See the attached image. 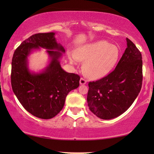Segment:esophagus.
<instances>
[{
    "label": "esophagus",
    "mask_w": 154,
    "mask_h": 154,
    "mask_svg": "<svg viewBox=\"0 0 154 154\" xmlns=\"http://www.w3.org/2000/svg\"><path fill=\"white\" fill-rule=\"evenodd\" d=\"M87 83V81L85 79H83V78H81V79H80V84L81 85H85Z\"/></svg>",
    "instance_id": "34e87169"
}]
</instances>
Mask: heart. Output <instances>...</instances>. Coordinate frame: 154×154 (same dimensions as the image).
Masks as SVG:
<instances>
[{
	"instance_id": "obj_1",
	"label": "heart",
	"mask_w": 154,
	"mask_h": 154,
	"mask_svg": "<svg viewBox=\"0 0 154 154\" xmlns=\"http://www.w3.org/2000/svg\"><path fill=\"white\" fill-rule=\"evenodd\" d=\"M119 56L116 46L104 41L84 45L75 51V57L78 60L85 61L83 71L87 76L92 79H100L108 74L115 66ZM75 57H70L73 64L75 63Z\"/></svg>"
}]
</instances>
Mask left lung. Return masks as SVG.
<instances>
[{
  "instance_id": "obj_1",
  "label": "left lung",
  "mask_w": 154,
  "mask_h": 154,
  "mask_svg": "<svg viewBox=\"0 0 154 154\" xmlns=\"http://www.w3.org/2000/svg\"><path fill=\"white\" fill-rule=\"evenodd\" d=\"M127 48L112 72L98 81L89 82L87 102L98 118L112 119L129 109L142 85V57L136 45L128 39Z\"/></svg>"
}]
</instances>
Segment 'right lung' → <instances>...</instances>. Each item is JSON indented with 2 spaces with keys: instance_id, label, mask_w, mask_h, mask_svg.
Returning <instances> with one entry per match:
<instances>
[{
  "instance_id": "add662e5",
  "label": "right lung",
  "mask_w": 154,
  "mask_h": 154,
  "mask_svg": "<svg viewBox=\"0 0 154 154\" xmlns=\"http://www.w3.org/2000/svg\"><path fill=\"white\" fill-rule=\"evenodd\" d=\"M54 34L50 32L32 35L17 48L12 60L11 85L14 94L28 112L42 119L57 115L69 92L79 86V75L67 73L61 67L60 52H64L65 50L57 43ZM39 47L48 50L51 61L43 72L31 73L27 57L32 49Z\"/></svg>"
}]
</instances>
